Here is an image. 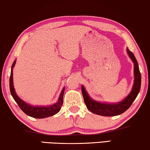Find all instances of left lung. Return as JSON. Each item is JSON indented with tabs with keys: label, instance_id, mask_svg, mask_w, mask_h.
<instances>
[{
	"label": "left lung",
	"instance_id": "left-lung-1",
	"mask_svg": "<svg viewBox=\"0 0 150 150\" xmlns=\"http://www.w3.org/2000/svg\"><path fill=\"white\" fill-rule=\"evenodd\" d=\"M127 52L128 56L134 62V83L131 92L122 102L115 103V104H106V103H100L92 100L88 95L85 88L82 86L81 92L83 94L84 103H85L88 110L92 111V113L99 115H103V116H115V115L122 114L131 106L133 101L135 100L136 97L137 96L141 88V73L139 71L138 62L134 54L128 49H127Z\"/></svg>",
	"mask_w": 150,
	"mask_h": 150
}]
</instances>
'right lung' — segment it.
Segmentation results:
<instances>
[{
    "mask_svg": "<svg viewBox=\"0 0 150 150\" xmlns=\"http://www.w3.org/2000/svg\"><path fill=\"white\" fill-rule=\"evenodd\" d=\"M16 61L15 60L13 63L11 67V75H10V79H9V88H10V92L13 96V98L16 102L18 103V106L20 107L21 110L24 111V113H26V115H29V116L35 117V118H45L47 117L52 116L57 113L59 112L60 110L61 107L63 104V95H64V92L65 90V88H63V90L61 92V94L59 97L58 103L53 105H50V106H43V107H33L31 105L27 104L23 101L22 99H20L19 97L17 96V94L15 92L13 85V67L15 66Z\"/></svg>",
    "mask_w": 150,
    "mask_h": 150,
    "instance_id": "right-lung-1",
    "label": "right lung"
}]
</instances>
